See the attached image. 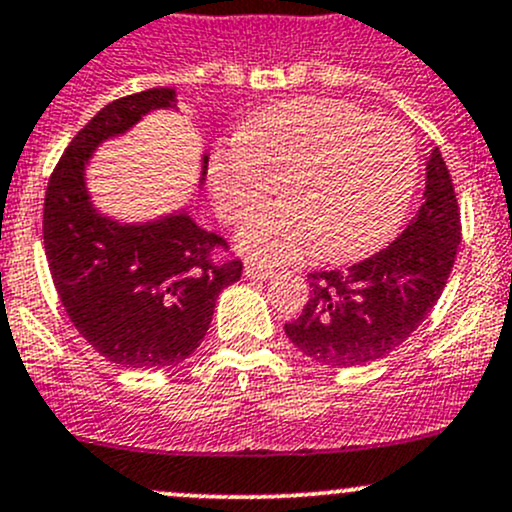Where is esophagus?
Returning <instances> with one entry per match:
<instances>
[{
    "instance_id": "esophagus-1",
    "label": "esophagus",
    "mask_w": 512,
    "mask_h": 512,
    "mask_svg": "<svg viewBox=\"0 0 512 512\" xmlns=\"http://www.w3.org/2000/svg\"><path fill=\"white\" fill-rule=\"evenodd\" d=\"M245 277L247 279H267V277H272V267L260 265V262H247Z\"/></svg>"
}]
</instances>
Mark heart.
Here are the masks:
<instances>
[{
  "instance_id": "obj_1",
  "label": "heart",
  "mask_w": 512,
  "mask_h": 512,
  "mask_svg": "<svg viewBox=\"0 0 512 512\" xmlns=\"http://www.w3.org/2000/svg\"><path fill=\"white\" fill-rule=\"evenodd\" d=\"M417 147L400 122L343 100L301 98L262 110L240 142L213 152L218 215L240 225L267 206L279 184L282 206L240 235L257 260L292 262L319 252L348 262L395 233L417 184Z\"/></svg>"
}]
</instances>
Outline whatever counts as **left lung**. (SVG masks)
<instances>
[{
	"label": "left lung",
	"mask_w": 512,
	"mask_h": 512,
	"mask_svg": "<svg viewBox=\"0 0 512 512\" xmlns=\"http://www.w3.org/2000/svg\"><path fill=\"white\" fill-rule=\"evenodd\" d=\"M461 242V208L446 161L434 149L417 218L385 250L348 270L309 274V301L284 324L316 363L355 368L395 351L441 297Z\"/></svg>",
	"instance_id": "1"
}]
</instances>
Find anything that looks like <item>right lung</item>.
<instances>
[{"label": "right lung", "mask_w": 512, "mask_h": 512, "mask_svg": "<svg viewBox=\"0 0 512 512\" xmlns=\"http://www.w3.org/2000/svg\"><path fill=\"white\" fill-rule=\"evenodd\" d=\"M157 107H176V90L149 88L102 107L58 159L43 198V247L58 299L80 336L125 368L186 360L206 338L220 289L242 274L225 238L191 215L120 225L90 206V152Z\"/></svg>", "instance_id": "right-lung-1"}]
</instances>
